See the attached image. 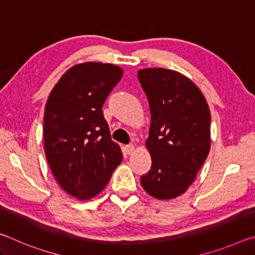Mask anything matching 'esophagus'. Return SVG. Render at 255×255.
<instances>
[{"mask_svg":"<svg viewBox=\"0 0 255 255\" xmlns=\"http://www.w3.org/2000/svg\"><path fill=\"white\" fill-rule=\"evenodd\" d=\"M125 150H126V153L128 155H130V154H132L133 152H135V146H133V145H127L126 147H125Z\"/></svg>","mask_w":255,"mask_h":255,"instance_id":"34e87169","label":"esophagus"}]
</instances>
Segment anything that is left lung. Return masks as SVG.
<instances>
[{"label":"left lung","instance_id":"obj_1","mask_svg":"<svg viewBox=\"0 0 255 255\" xmlns=\"http://www.w3.org/2000/svg\"><path fill=\"white\" fill-rule=\"evenodd\" d=\"M148 99L152 167L140 178L149 196L170 200L187 191L210 150V111L204 94L181 73L150 67L138 71Z\"/></svg>","mask_w":255,"mask_h":255}]
</instances>
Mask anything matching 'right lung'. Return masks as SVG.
Instances as JSON below:
<instances>
[{
    "label": "right lung",
    "instance_id": "obj_1",
    "mask_svg": "<svg viewBox=\"0 0 255 255\" xmlns=\"http://www.w3.org/2000/svg\"><path fill=\"white\" fill-rule=\"evenodd\" d=\"M123 74L112 64H77L64 73L47 100L46 158L62 189L79 200L98 196L123 161L102 112Z\"/></svg>",
    "mask_w": 255,
    "mask_h": 255
}]
</instances>
